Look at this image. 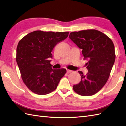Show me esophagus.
<instances>
[{"label":"esophagus","instance_id":"obj_1","mask_svg":"<svg viewBox=\"0 0 126 126\" xmlns=\"http://www.w3.org/2000/svg\"><path fill=\"white\" fill-rule=\"evenodd\" d=\"M66 72H67V73H68V74H69V73H71L72 71H71V70H68H68H66Z\"/></svg>","mask_w":126,"mask_h":126}]
</instances>
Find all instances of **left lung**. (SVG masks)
I'll return each mask as SVG.
<instances>
[{"label": "left lung", "instance_id": "8db88e82", "mask_svg": "<svg viewBox=\"0 0 126 126\" xmlns=\"http://www.w3.org/2000/svg\"><path fill=\"white\" fill-rule=\"evenodd\" d=\"M69 37L82 50L84 59L88 61V73L79 71L81 82L74 85L73 89L82 96L94 95L105 85L110 75L115 60L113 42L106 34L94 29L73 32Z\"/></svg>", "mask_w": 126, "mask_h": 126}]
</instances>
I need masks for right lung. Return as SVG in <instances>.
I'll use <instances>...</instances> for the list:
<instances>
[{
	"label": "right lung",
	"instance_id": "obj_1",
	"mask_svg": "<svg viewBox=\"0 0 126 126\" xmlns=\"http://www.w3.org/2000/svg\"><path fill=\"white\" fill-rule=\"evenodd\" d=\"M69 32L34 31L19 42L16 61L23 82L31 92L47 95L57 88L65 69H53L51 52L58 43L67 38Z\"/></svg>",
	"mask_w": 126,
	"mask_h": 126
}]
</instances>
